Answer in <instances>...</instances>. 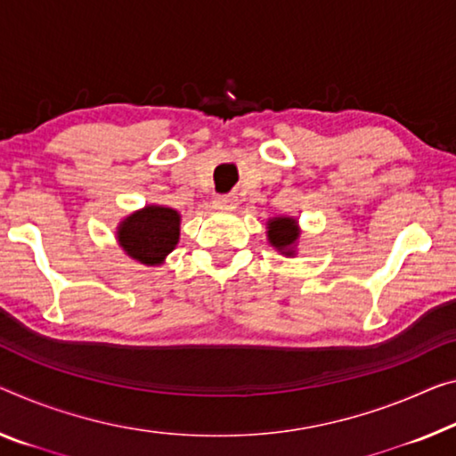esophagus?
Masks as SVG:
<instances>
[{"instance_id": "34e87169", "label": "esophagus", "mask_w": 456, "mask_h": 456, "mask_svg": "<svg viewBox=\"0 0 456 456\" xmlns=\"http://www.w3.org/2000/svg\"><path fill=\"white\" fill-rule=\"evenodd\" d=\"M236 206H238L236 195H218V198H214V208L216 209H224V212H232Z\"/></svg>"}]
</instances>
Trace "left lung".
Masks as SVG:
<instances>
[{
  "mask_svg": "<svg viewBox=\"0 0 456 456\" xmlns=\"http://www.w3.org/2000/svg\"><path fill=\"white\" fill-rule=\"evenodd\" d=\"M267 236L271 247H275L281 255H296V244L299 238L297 222L293 218H273L267 222Z\"/></svg>",
  "mask_w": 456,
  "mask_h": 456,
  "instance_id": "8db88e82",
  "label": "left lung"
}]
</instances>
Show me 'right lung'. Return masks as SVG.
I'll use <instances>...</instances> for the list:
<instances>
[{"label":"right lung","instance_id":"obj_1","mask_svg":"<svg viewBox=\"0 0 456 456\" xmlns=\"http://www.w3.org/2000/svg\"><path fill=\"white\" fill-rule=\"evenodd\" d=\"M181 216L165 206H146L118 226V242L128 256L142 265H160L179 242Z\"/></svg>","mask_w":456,"mask_h":456}]
</instances>
